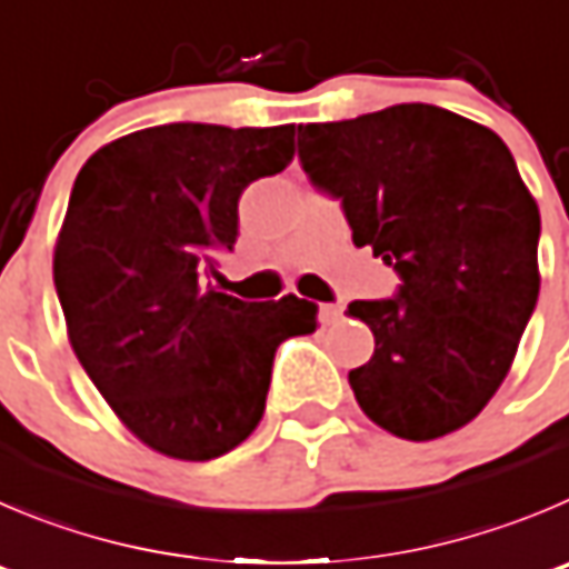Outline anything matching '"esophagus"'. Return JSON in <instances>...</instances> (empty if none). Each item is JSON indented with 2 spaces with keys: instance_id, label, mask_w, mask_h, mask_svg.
Here are the masks:
<instances>
[{
  "instance_id": "1",
  "label": "esophagus",
  "mask_w": 569,
  "mask_h": 569,
  "mask_svg": "<svg viewBox=\"0 0 569 569\" xmlns=\"http://www.w3.org/2000/svg\"><path fill=\"white\" fill-rule=\"evenodd\" d=\"M343 318V307L340 305H321V321L323 323H338Z\"/></svg>"
}]
</instances>
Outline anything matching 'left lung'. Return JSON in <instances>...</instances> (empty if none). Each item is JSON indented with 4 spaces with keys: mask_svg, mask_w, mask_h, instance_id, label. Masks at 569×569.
<instances>
[{
    "mask_svg": "<svg viewBox=\"0 0 569 569\" xmlns=\"http://www.w3.org/2000/svg\"><path fill=\"white\" fill-rule=\"evenodd\" d=\"M312 187L340 200L351 242L391 264V299L351 301L375 355L349 371L382 430L432 441L506 380L539 299L537 200L489 128L427 102L299 126Z\"/></svg>",
    "mask_w": 569,
    "mask_h": 569,
    "instance_id": "left-lung-1",
    "label": "left lung"
}]
</instances>
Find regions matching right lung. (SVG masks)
I'll use <instances>...</instances> for the list:
<instances>
[{"label":"right lung","mask_w":569,"mask_h":569,"mask_svg":"<svg viewBox=\"0 0 569 569\" xmlns=\"http://www.w3.org/2000/svg\"><path fill=\"white\" fill-rule=\"evenodd\" d=\"M296 126L170 122L97 150L58 234L56 290L80 366L150 450L212 461L264 413L281 340L318 305L220 293L242 189L293 161Z\"/></svg>","instance_id":"add662e5"}]
</instances>
